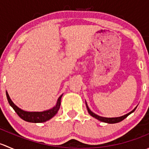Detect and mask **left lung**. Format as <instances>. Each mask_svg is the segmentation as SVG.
Returning a JSON list of instances; mask_svg holds the SVG:
<instances>
[{"instance_id": "obj_1", "label": "left lung", "mask_w": 149, "mask_h": 149, "mask_svg": "<svg viewBox=\"0 0 149 149\" xmlns=\"http://www.w3.org/2000/svg\"><path fill=\"white\" fill-rule=\"evenodd\" d=\"M86 106L87 110H88V114H89V115H91V116H92L93 118H96V119L98 120H100V121H101V122H103V123H109V124H114V123H120V122H121L122 120H123L125 119V118H127V117L129 115H130V114H131V113H133V112H134L135 110H136V107H137V106H136V107H135L134 109H133V110L131 111V112H129V113L126 114V115H123V116L117 117V118H104V117L100 116V115H97V114L94 113V112H93L92 111H91V109H90L89 108H88V105H87L86 102Z\"/></svg>"}]
</instances>
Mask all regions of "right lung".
Returning <instances> with one entry per match:
<instances>
[{"instance_id":"1","label":"right lung","mask_w":149,"mask_h":149,"mask_svg":"<svg viewBox=\"0 0 149 149\" xmlns=\"http://www.w3.org/2000/svg\"><path fill=\"white\" fill-rule=\"evenodd\" d=\"M62 96L63 94L60 96L59 98L58 99V101H57L55 106H54L51 109L42 111V112H27V111L23 110L21 108H19V107L16 106L12 102V100H10L9 95H8V92L6 91V97L8 103L11 106V107L14 109L15 112L17 113V115L24 120L29 122V123H45V122L49 120L51 118H53L58 113V110H59L60 107H61V98H62Z\"/></svg>"}]
</instances>
